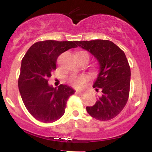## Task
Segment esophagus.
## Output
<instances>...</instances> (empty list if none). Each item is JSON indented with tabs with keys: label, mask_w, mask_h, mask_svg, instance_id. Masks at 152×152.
I'll use <instances>...</instances> for the list:
<instances>
[{
	"label": "esophagus",
	"mask_w": 152,
	"mask_h": 152,
	"mask_svg": "<svg viewBox=\"0 0 152 152\" xmlns=\"http://www.w3.org/2000/svg\"><path fill=\"white\" fill-rule=\"evenodd\" d=\"M76 93L78 94H79V95H82L83 94V91H76Z\"/></svg>",
	"instance_id": "1"
}]
</instances>
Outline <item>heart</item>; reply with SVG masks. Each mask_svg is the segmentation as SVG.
I'll use <instances>...</instances> for the list:
<instances>
[{"mask_svg":"<svg viewBox=\"0 0 152 152\" xmlns=\"http://www.w3.org/2000/svg\"><path fill=\"white\" fill-rule=\"evenodd\" d=\"M76 54H81V55L86 56L88 57V54L86 51H85V50H80V51L77 52ZM87 78H88V77H87L86 76H84V75H82V76H79V77H75V76H74V77L71 78L70 82L73 86L78 87L81 86V85L86 81Z\"/></svg>","mask_w":152,"mask_h":152,"instance_id":"1","label":"heart"}]
</instances>
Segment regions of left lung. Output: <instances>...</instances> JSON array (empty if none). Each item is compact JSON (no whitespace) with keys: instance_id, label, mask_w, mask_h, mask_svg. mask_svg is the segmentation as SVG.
Listing matches in <instances>:
<instances>
[{"instance_id":"8db88e82","label":"left lung","mask_w":152,"mask_h":152,"mask_svg":"<svg viewBox=\"0 0 152 152\" xmlns=\"http://www.w3.org/2000/svg\"><path fill=\"white\" fill-rule=\"evenodd\" d=\"M97 60L99 74L93 87L102 90L96 102L86 106L91 116L99 121L114 118L124 108L129 94L131 70L124 52L108 40L76 41Z\"/></svg>"}]
</instances>
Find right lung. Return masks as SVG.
Here are the masks:
<instances>
[{
  "mask_svg": "<svg viewBox=\"0 0 152 152\" xmlns=\"http://www.w3.org/2000/svg\"><path fill=\"white\" fill-rule=\"evenodd\" d=\"M76 41H48L35 43L30 47L20 66L18 88L24 105L36 119L51 123L65 113L66 102L75 90L67 85L58 88L48 84V78L56 69L60 54L76 48Z\"/></svg>",
  "mask_w": 152,
  "mask_h": 152,
  "instance_id": "right-lung-1",
  "label": "right lung"
}]
</instances>
